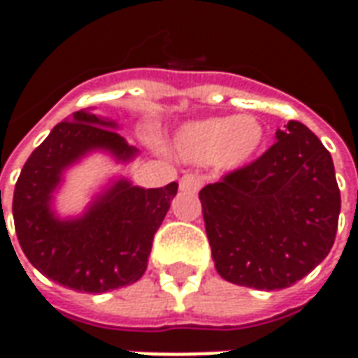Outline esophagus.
I'll list each match as a JSON object with an SVG mask.
<instances>
[{"instance_id": "esophagus-1", "label": "esophagus", "mask_w": 358, "mask_h": 358, "mask_svg": "<svg viewBox=\"0 0 358 358\" xmlns=\"http://www.w3.org/2000/svg\"><path fill=\"white\" fill-rule=\"evenodd\" d=\"M203 186V178L201 176H197V174H186V176H182V180H180V189L182 192H192V194H195V192H199Z\"/></svg>"}]
</instances>
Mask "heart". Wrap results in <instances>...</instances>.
I'll use <instances>...</instances> for the list:
<instances>
[{
  "label": "heart",
  "mask_w": 358,
  "mask_h": 358,
  "mask_svg": "<svg viewBox=\"0 0 358 358\" xmlns=\"http://www.w3.org/2000/svg\"><path fill=\"white\" fill-rule=\"evenodd\" d=\"M263 141L264 128L253 115L213 117L184 126L174 149L192 163H217L220 169L236 171L253 161Z\"/></svg>",
  "instance_id": "heart-1"
}]
</instances>
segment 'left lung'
<instances>
[{
    "mask_svg": "<svg viewBox=\"0 0 358 358\" xmlns=\"http://www.w3.org/2000/svg\"><path fill=\"white\" fill-rule=\"evenodd\" d=\"M253 163L199 192L215 266L232 284L284 289L330 253L341 209L334 161L297 120Z\"/></svg>",
    "mask_w": 358,
    "mask_h": 358,
    "instance_id": "1",
    "label": "left lung"
}]
</instances>
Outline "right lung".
<instances>
[{
    "instance_id": "right-lung-1",
    "label": "right lung",
    "mask_w": 358,
    "mask_h": 358,
    "mask_svg": "<svg viewBox=\"0 0 358 358\" xmlns=\"http://www.w3.org/2000/svg\"><path fill=\"white\" fill-rule=\"evenodd\" d=\"M113 128L117 122L76 110L32 151L15 186L13 218L24 255L43 276L74 292L103 293L138 282L178 192L176 182L143 189L122 178L97 195L82 217H55L53 192L71 164L95 149L122 163L136 157L138 149Z\"/></svg>"
}]
</instances>
